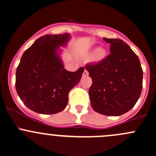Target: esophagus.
Here are the masks:
<instances>
[{"instance_id": "1", "label": "esophagus", "mask_w": 156, "mask_h": 156, "mask_svg": "<svg viewBox=\"0 0 156 156\" xmlns=\"http://www.w3.org/2000/svg\"><path fill=\"white\" fill-rule=\"evenodd\" d=\"M83 76H87L88 75H89V72H88L86 70H85L84 71H83Z\"/></svg>"}]
</instances>
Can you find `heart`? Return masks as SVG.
I'll list each match as a JSON object with an SVG mask.
<instances>
[{"label":"heart","instance_id":"b5f03b06","mask_svg":"<svg viewBox=\"0 0 156 156\" xmlns=\"http://www.w3.org/2000/svg\"><path fill=\"white\" fill-rule=\"evenodd\" d=\"M93 55H94V60L97 61V62H101L107 58V51L104 49L95 48L90 52V54H88L87 55L85 56V58H91Z\"/></svg>","mask_w":156,"mask_h":156}]
</instances>
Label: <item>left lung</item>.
I'll use <instances>...</instances> for the list:
<instances>
[{"mask_svg":"<svg viewBox=\"0 0 156 156\" xmlns=\"http://www.w3.org/2000/svg\"><path fill=\"white\" fill-rule=\"evenodd\" d=\"M104 41L110 44V54L97 64L86 66L92 80L89 94L97 113L117 116L134 107L143 87V70L137 55L120 39Z\"/></svg>","mask_w":156,"mask_h":156,"instance_id":"obj_1","label":"left lung"}]
</instances>
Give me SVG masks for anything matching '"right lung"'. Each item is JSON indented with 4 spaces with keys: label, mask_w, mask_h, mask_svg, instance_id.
Returning <instances> with one entry per match:
<instances>
[{
    "label": "right lung",
    "mask_w": 156,
    "mask_h": 156,
    "mask_svg": "<svg viewBox=\"0 0 156 156\" xmlns=\"http://www.w3.org/2000/svg\"><path fill=\"white\" fill-rule=\"evenodd\" d=\"M69 34H46L25 51L16 73L17 94L28 108L41 114L62 111L68 102V93L78 84L84 71L65 69L60 46H66Z\"/></svg>",
    "instance_id": "obj_1"
}]
</instances>
